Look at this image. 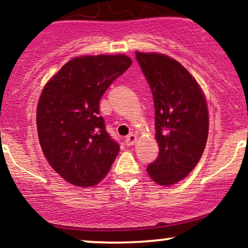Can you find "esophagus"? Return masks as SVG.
<instances>
[{
	"label": "esophagus",
	"instance_id": "1",
	"mask_svg": "<svg viewBox=\"0 0 248 248\" xmlns=\"http://www.w3.org/2000/svg\"><path fill=\"white\" fill-rule=\"evenodd\" d=\"M136 141H138V138H136V135H134V134H130V135H128L126 138V144L127 146H133V144L136 143Z\"/></svg>",
	"mask_w": 248,
	"mask_h": 248
}]
</instances>
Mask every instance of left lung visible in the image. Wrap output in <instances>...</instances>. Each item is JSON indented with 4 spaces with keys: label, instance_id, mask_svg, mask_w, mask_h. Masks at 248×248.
<instances>
[{
    "label": "left lung",
    "instance_id": "1",
    "mask_svg": "<svg viewBox=\"0 0 248 248\" xmlns=\"http://www.w3.org/2000/svg\"><path fill=\"white\" fill-rule=\"evenodd\" d=\"M135 53L153 92L160 149L147 171L160 186H172L186 178L203 155L209 134L205 95L181 62L162 53Z\"/></svg>",
    "mask_w": 248,
    "mask_h": 248
}]
</instances>
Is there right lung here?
<instances>
[{
  "mask_svg": "<svg viewBox=\"0 0 248 248\" xmlns=\"http://www.w3.org/2000/svg\"><path fill=\"white\" fill-rule=\"evenodd\" d=\"M130 65L126 55L76 57L43 88L37 105L39 143L50 166L73 186L98 184L119 154L99 115V101Z\"/></svg>",
  "mask_w": 248,
  "mask_h": 248,
  "instance_id": "1",
  "label": "right lung"
}]
</instances>
